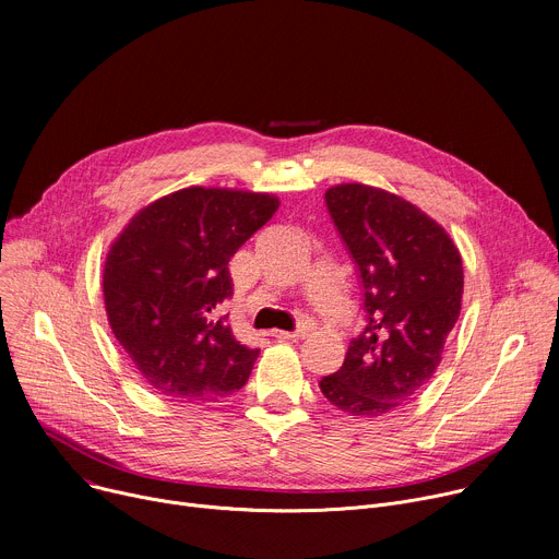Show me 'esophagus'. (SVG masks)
I'll list each match as a JSON object with an SVG mask.
<instances>
[{
    "mask_svg": "<svg viewBox=\"0 0 559 559\" xmlns=\"http://www.w3.org/2000/svg\"><path fill=\"white\" fill-rule=\"evenodd\" d=\"M275 340H282V342H297V340H301L306 333L304 331H293V333H288V331H273L271 333Z\"/></svg>",
    "mask_w": 559,
    "mask_h": 559,
    "instance_id": "1",
    "label": "esophagus"
}]
</instances>
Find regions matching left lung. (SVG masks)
Segmentation results:
<instances>
[{"instance_id":"1","label":"left lung","mask_w":559,"mask_h":559,"mask_svg":"<svg viewBox=\"0 0 559 559\" xmlns=\"http://www.w3.org/2000/svg\"><path fill=\"white\" fill-rule=\"evenodd\" d=\"M324 198L357 264L366 329L320 389L348 415L378 417L408 404L438 370L462 311V255L436 219L395 193L337 183Z\"/></svg>"}]
</instances>
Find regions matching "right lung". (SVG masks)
<instances>
[{
	"label": "right lung",
	"mask_w": 559,
	"mask_h": 559,
	"mask_svg": "<svg viewBox=\"0 0 559 559\" xmlns=\"http://www.w3.org/2000/svg\"><path fill=\"white\" fill-rule=\"evenodd\" d=\"M277 209L269 193L191 186L144 206L110 243L108 324L157 395L217 402L248 382L260 350L235 340L219 308L230 258Z\"/></svg>",
	"instance_id": "add662e5"
}]
</instances>
